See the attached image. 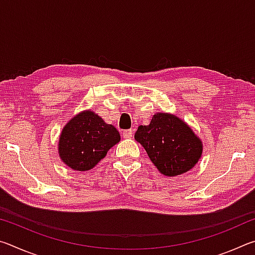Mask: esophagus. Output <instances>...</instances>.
<instances>
[{
  "instance_id": "obj_1",
  "label": "esophagus",
  "mask_w": 255,
  "mask_h": 255,
  "mask_svg": "<svg viewBox=\"0 0 255 255\" xmlns=\"http://www.w3.org/2000/svg\"><path fill=\"white\" fill-rule=\"evenodd\" d=\"M132 130L131 129H128V130H124L123 132V137L124 138H131L132 137Z\"/></svg>"
}]
</instances>
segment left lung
Instances as JSON below:
<instances>
[{
	"label": "left lung",
	"instance_id": "1",
	"mask_svg": "<svg viewBox=\"0 0 255 255\" xmlns=\"http://www.w3.org/2000/svg\"><path fill=\"white\" fill-rule=\"evenodd\" d=\"M135 139L166 176L180 175L192 169L202 153L201 140L191 128L170 114L154 115L149 125L138 127Z\"/></svg>",
	"mask_w": 255,
	"mask_h": 255
}]
</instances>
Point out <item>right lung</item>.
Masks as SVG:
<instances>
[{
	"label": "right lung",
	"instance_id": "add662e5",
	"mask_svg": "<svg viewBox=\"0 0 255 255\" xmlns=\"http://www.w3.org/2000/svg\"><path fill=\"white\" fill-rule=\"evenodd\" d=\"M120 140L119 131L92 111H83L71 119L59 137L62 161L75 171H88L106 156Z\"/></svg>",
	"mask_w": 255,
	"mask_h": 255
}]
</instances>
